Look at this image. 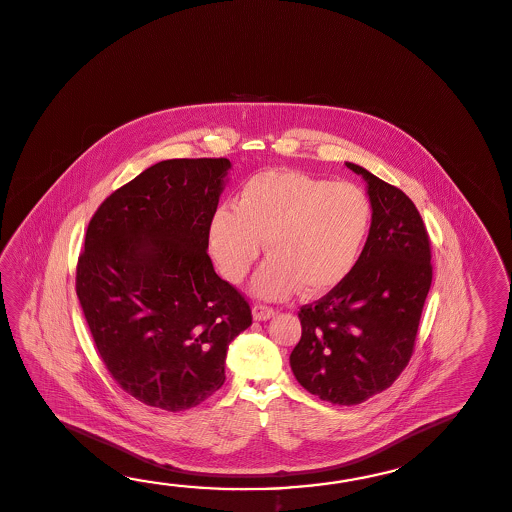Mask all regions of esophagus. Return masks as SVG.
I'll use <instances>...</instances> for the list:
<instances>
[{
  "label": "esophagus",
  "mask_w": 512,
  "mask_h": 512,
  "mask_svg": "<svg viewBox=\"0 0 512 512\" xmlns=\"http://www.w3.org/2000/svg\"><path fill=\"white\" fill-rule=\"evenodd\" d=\"M272 316H275V308L261 305V303L253 305V318L257 319V321H266V319H270Z\"/></svg>",
  "instance_id": "esophagus-1"
}]
</instances>
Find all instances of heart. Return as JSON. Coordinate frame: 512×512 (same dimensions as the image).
<instances>
[{
	"label": "heart",
	"instance_id": "b5f03b06",
	"mask_svg": "<svg viewBox=\"0 0 512 512\" xmlns=\"http://www.w3.org/2000/svg\"><path fill=\"white\" fill-rule=\"evenodd\" d=\"M371 220V198L354 183L266 171L240 185L233 207L215 209L207 240L229 283L244 281L264 240L270 257L253 279L257 296L279 299L297 286L323 294L353 272Z\"/></svg>",
	"mask_w": 512,
	"mask_h": 512
}]
</instances>
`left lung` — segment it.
<instances>
[{
	"label": "left lung",
	"instance_id": "obj_1",
	"mask_svg": "<svg viewBox=\"0 0 512 512\" xmlns=\"http://www.w3.org/2000/svg\"><path fill=\"white\" fill-rule=\"evenodd\" d=\"M373 204L364 250L327 296L299 310L301 340L290 354L297 382L321 400L362 404L406 369L432 286V248L421 213L395 185L360 165Z\"/></svg>",
	"mask_w": 512,
	"mask_h": 512
}]
</instances>
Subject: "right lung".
<instances>
[{
	"label": "right lung",
	"instance_id": "add662e5",
	"mask_svg": "<svg viewBox=\"0 0 512 512\" xmlns=\"http://www.w3.org/2000/svg\"><path fill=\"white\" fill-rule=\"evenodd\" d=\"M226 158L167 159L91 216L75 290L117 386L165 411L202 404L224 380L229 343L251 325L248 299L216 275L207 228Z\"/></svg>",
	"mask_w": 512,
	"mask_h": 512
}]
</instances>
